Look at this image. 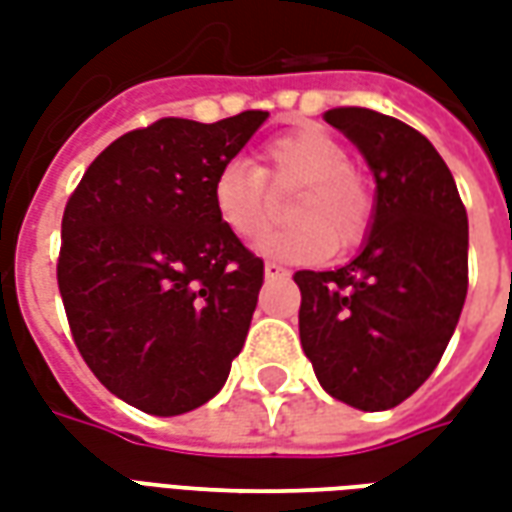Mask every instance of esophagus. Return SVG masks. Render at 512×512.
Segmentation results:
<instances>
[{
    "label": "esophagus",
    "instance_id": "1",
    "mask_svg": "<svg viewBox=\"0 0 512 512\" xmlns=\"http://www.w3.org/2000/svg\"><path fill=\"white\" fill-rule=\"evenodd\" d=\"M263 271H266L268 279H282L288 277L290 271L282 263H277V260H266V266H263Z\"/></svg>",
    "mask_w": 512,
    "mask_h": 512
}]
</instances>
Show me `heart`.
<instances>
[{
    "mask_svg": "<svg viewBox=\"0 0 512 512\" xmlns=\"http://www.w3.org/2000/svg\"><path fill=\"white\" fill-rule=\"evenodd\" d=\"M266 169L230 158L216 169L211 205L216 219L241 241H255L274 222L279 194L290 200V224L257 241V252L288 263H312L354 249L373 224V194L351 169L345 145L323 128H299L271 139L263 150ZM272 183L268 184L267 180Z\"/></svg>",
    "mask_w": 512,
    "mask_h": 512,
    "instance_id": "b5f03b06",
    "label": "heart"
}]
</instances>
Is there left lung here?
Masks as SVG:
<instances>
[{
    "label": "left lung",
    "mask_w": 512,
    "mask_h": 512,
    "mask_svg": "<svg viewBox=\"0 0 512 512\" xmlns=\"http://www.w3.org/2000/svg\"><path fill=\"white\" fill-rule=\"evenodd\" d=\"M376 178L362 252L334 271H296L301 348L321 386L386 411L428 381L469 288V222L444 158L417 128L362 106L329 109Z\"/></svg>",
    "instance_id": "1"
}]
</instances>
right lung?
Returning <instances> with one entry per match:
<instances>
[{
	"label": "right lung",
	"instance_id": "add662e5",
	"mask_svg": "<svg viewBox=\"0 0 512 512\" xmlns=\"http://www.w3.org/2000/svg\"><path fill=\"white\" fill-rule=\"evenodd\" d=\"M266 117H164L128 131L65 205L57 282L73 343L145 414L208 403L244 348L263 260L216 219L211 183Z\"/></svg>",
	"mask_w": 512,
	"mask_h": 512
}]
</instances>
